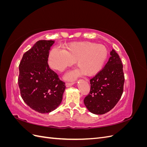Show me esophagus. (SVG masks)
<instances>
[{"instance_id":"1","label":"esophagus","mask_w":147,"mask_h":147,"mask_svg":"<svg viewBox=\"0 0 147 147\" xmlns=\"http://www.w3.org/2000/svg\"><path fill=\"white\" fill-rule=\"evenodd\" d=\"M74 84V82H72V83H65V86H66V87H70V86H72Z\"/></svg>"}]
</instances>
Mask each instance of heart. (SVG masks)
<instances>
[{
    "instance_id": "1",
    "label": "heart",
    "mask_w": 147,
    "mask_h": 147,
    "mask_svg": "<svg viewBox=\"0 0 147 147\" xmlns=\"http://www.w3.org/2000/svg\"><path fill=\"white\" fill-rule=\"evenodd\" d=\"M107 57L108 50L104 45L90 42H79L69 44L65 50L53 48L49 53L48 64L52 69L63 72L77 61L79 69L65 75L66 79L74 80L84 74L92 76L98 73Z\"/></svg>"
}]
</instances>
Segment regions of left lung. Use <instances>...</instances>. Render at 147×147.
I'll use <instances>...</instances> for the list:
<instances>
[{"mask_svg":"<svg viewBox=\"0 0 147 147\" xmlns=\"http://www.w3.org/2000/svg\"><path fill=\"white\" fill-rule=\"evenodd\" d=\"M104 67L90 80L91 89L84 104L92 113H107L116 105L123 92L124 76L121 59L114 50Z\"/></svg>","mask_w":147,"mask_h":147,"instance_id":"1","label":"left lung"}]
</instances>
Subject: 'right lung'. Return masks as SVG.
Returning <instances> with one entry per match:
<instances>
[{
  "mask_svg": "<svg viewBox=\"0 0 147 147\" xmlns=\"http://www.w3.org/2000/svg\"><path fill=\"white\" fill-rule=\"evenodd\" d=\"M53 40H39L23 55L19 65L18 85L22 99L41 113H50L63 100L65 83L48 64Z\"/></svg>",
  "mask_w": 147,
  "mask_h": 147,
  "instance_id": "1",
  "label": "right lung"
}]
</instances>
